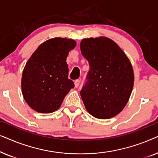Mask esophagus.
<instances>
[{
    "label": "esophagus",
    "mask_w": 158,
    "mask_h": 158,
    "mask_svg": "<svg viewBox=\"0 0 158 158\" xmlns=\"http://www.w3.org/2000/svg\"><path fill=\"white\" fill-rule=\"evenodd\" d=\"M80 83H81V81L80 80H75V87L77 88L80 85Z\"/></svg>",
    "instance_id": "esophagus-1"
}]
</instances>
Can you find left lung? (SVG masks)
Masks as SVG:
<instances>
[{
	"label": "left lung",
	"mask_w": 158,
	"mask_h": 158,
	"mask_svg": "<svg viewBox=\"0 0 158 158\" xmlns=\"http://www.w3.org/2000/svg\"><path fill=\"white\" fill-rule=\"evenodd\" d=\"M81 50L90 67L81 90L84 105L97 118L114 117L122 111L131 94L134 73L130 62L107 37L84 39Z\"/></svg>",
	"instance_id": "left-lung-1"
}]
</instances>
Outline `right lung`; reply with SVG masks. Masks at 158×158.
Instances as JSON below:
<instances>
[{
    "instance_id": "obj_1",
    "label": "right lung",
    "mask_w": 158,
    "mask_h": 158,
    "mask_svg": "<svg viewBox=\"0 0 158 158\" xmlns=\"http://www.w3.org/2000/svg\"><path fill=\"white\" fill-rule=\"evenodd\" d=\"M76 43L73 40L54 38L42 43L26 64L21 79L25 101L31 109L49 114L59 109L74 83L68 78L66 62Z\"/></svg>"
}]
</instances>
